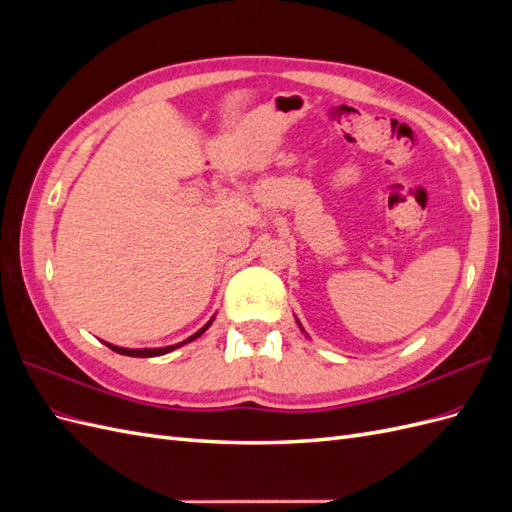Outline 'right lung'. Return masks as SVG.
I'll list each match as a JSON object with an SVG mask.
<instances>
[{
	"instance_id": "add662e5",
	"label": "right lung",
	"mask_w": 512,
	"mask_h": 512,
	"mask_svg": "<svg viewBox=\"0 0 512 512\" xmlns=\"http://www.w3.org/2000/svg\"><path fill=\"white\" fill-rule=\"evenodd\" d=\"M211 322H213V318L205 324V327L203 329H200V331H196L192 337H188V339H185V342H181V344H175V346H164V348H143V350H132V348H119V346H113V344H106L108 348H111V350H115V352H119V354H126V356H143V359H145V356H160V354H166V352H173L175 348H179V346H183V344H188V342H192V339H196V337H200V335H203L209 327H211Z\"/></svg>"
}]
</instances>
